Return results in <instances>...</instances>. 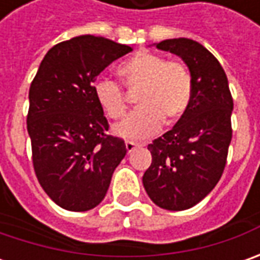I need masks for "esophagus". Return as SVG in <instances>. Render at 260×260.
<instances>
[{
	"label": "esophagus",
	"mask_w": 260,
	"mask_h": 260,
	"mask_svg": "<svg viewBox=\"0 0 260 260\" xmlns=\"http://www.w3.org/2000/svg\"><path fill=\"white\" fill-rule=\"evenodd\" d=\"M136 147H139V143L132 142V140H125V149H127V152H128V153H130V152H133Z\"/></svg>",
	"instance_id": "esophagus-1"
}]
</instances>
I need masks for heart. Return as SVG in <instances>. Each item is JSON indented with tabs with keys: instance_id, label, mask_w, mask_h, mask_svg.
<instances>
[{
	"instance_id": "obj_1",
	"label": "heart",
	"mask_w": 260,
	"mask_h": 260,
	"mask_svg": "<svg viewBox=\"0 0 260 260\" xmlns=\"http://www.w3.org/2000/svg\"><path fill=\"white\" fill-rule=\"evenodd\" d=\"M127 88L137 89L139 107L114 125V133L124 139H145L162 125L178 121L186 113L192 98V78L182 62H168L164 56L139 52L117 68ZM94 96L108 118L117 120L125 111L124 92L110 79L94 84Z\"/></svg>"
}]
</instances>
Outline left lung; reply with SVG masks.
<instances>
[{"instance_id":"1","label":"left lung","mask_w":260,"mask_h":260,"mask_svg":"<svg viewBox=\"0 0 260 260\" xmlns=\"http://www.w3.org/2000/svg\"><path fill=\"white\" fill-rule=\"evenodd\" d=\"M155 46L184 60L192 98L176 124L147 146L152 164L143 186L157 207L181 211L204 200L221 178L232 142L233 100L225 72L204 46L185 37Z\"/></svg>"}]
</instances>
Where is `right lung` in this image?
<instances>
[{
	"mask_svg": "<svg viewBox=\"0 0 260 260\" xmlns=\"http://www.w3.org/2000/svg\"><path fill=\"white\" fill-rule=\"evenodd\" d=\"M128 52L132 47L104 37H72L46 53L30 85L27 132L36 175L65 210L100 204L127 153L124 140L107 135L92 89L96 76Z\"/></svg>",
	"mask_w": 260,
	"mask_h": 260,
	"instance_id": "obj_1",
	"label": "right lung"
}]
</instances>
